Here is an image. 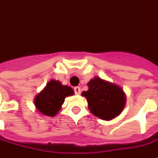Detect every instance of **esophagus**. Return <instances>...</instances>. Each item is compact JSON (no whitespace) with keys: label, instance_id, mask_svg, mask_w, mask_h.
<instances>
[{"label":"esophagus","instance_id":"obj_1","mask_svg":"<svg viewBox=\"0 0 158 158\" xmlns=\"http://www.w3.org/2000/svg\"><path fill=\"white\" fill-rule=\"evenodd\" d=\"M73 90H74V93H75L76 95H79V94H80V87H79V86L74 87V88H73Z\"/></svg>","mask_w":158,"mask_h":158}]
</instances>
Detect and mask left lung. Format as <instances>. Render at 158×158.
Wrapping results in <instances>:
<instances>
[{
    "mask_svg": "<svg viewBox=\"0 0 158 158\" xmlns=\"http://www.w3.org/2000/svg\"><path fill=\"white\" fill-rule=\"evenodd\" d=\"M89 89L82 96L88 102L89 111L103 120H112L122 113L126 96L120 86L99 77H95L87 84Z\"/></svg>",
    "mask_w": 158,
    "mask_h": 158,
    "instance_id": "left-lung-1",
    "label": "left lung"
}]
</instances>
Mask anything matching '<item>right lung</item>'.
<instances>
[{
	"label": "right lung",
	"mask_w": 158,
	"mask_h": 158,
	"mask_svg": "<svg viewBox=\"0 0 158 158\" xmlns=\"http://www.w3.org/2000/svg\"><path fill=\"white\" fill-rule=\"evenodd\" d=\"M73 94L71 87L62 85L58 80L52 79L35 96V106L42 115L54 117L60 111L66 97Z\"/></svg>",
	"instance_id": "add662e5"
}]
</instances>
